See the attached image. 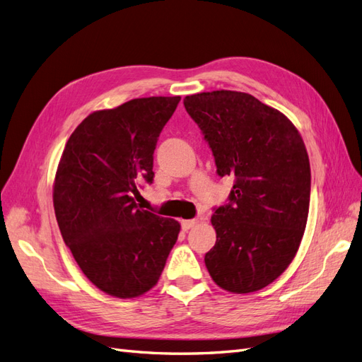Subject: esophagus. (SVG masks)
<instances>
[{"mask_svg": "<svg viewBox=\"0 0 362 362\" xmlns=\"http://www.w3.org/2000/svg\"><path fill=\"white\" fill-rule=\"evenodd\" d=\"M198 225V218H190V221H181V226L184 231H189L193 226Z\"/></svg>", "mask_w": 362, "mask_h": 362, "instance_id": "esophagus-1", "label": "esophagus"}]
</instances>
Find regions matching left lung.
<instances>
[{
    "label": "left lung",
    "mask_w": 362,
    "mask_h": 362,
    "mask_svg": "<svg viewBox=\"0 0 362 362\" xmlns=\"http://www.w3.org/2000/svg\"><path fill=\"white\" fill-rule=\"evenodd\" d=\"M210 146L216 172L231 177L228 202L214 208L216 245L205 266L218 287L252 293L288 267L306 226L311 169L299 131L255 96L214 90L184 98Z\"/></svg>",
    "instance_id": "obj_1"
}]
</instances>
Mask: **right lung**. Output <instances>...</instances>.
I'll use <instances>...</instances> for the list:
<instances>
[{
	"label": "right lung",
	"instance_id": "1",
	"mask_svg": "<svg viewBox=\"0 0 362 362\" xmlns=\"http://www.w3.org/2000/svg\"><path fill=\"white\" fill-rule=\"evenodd\" d=\"M180 96L137 98L87 116L62 154L54 211L64 243L89 281L116 298L156 286L180 223L141 210L140 184L154 181V151Z\"/></svg>",
	"mask_w": 362,
	"mask_h": 362
}]
</instances>
